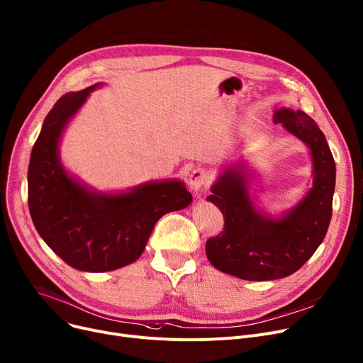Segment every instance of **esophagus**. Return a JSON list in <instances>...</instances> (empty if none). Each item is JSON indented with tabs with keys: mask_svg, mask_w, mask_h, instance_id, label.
I'll use <instances>...</instances> for the list:
<instances>
[{
	"mask_svg": "<svg viewBox=\"0 0 363 363\" xmlns=\"http://www.w3.org/2000/svg\"><path fill=\"white\" fill-rule=\"evenodd\" d=\"M208 179H210V177H208L206 169L197 167L189 175V188L194 192H199L203 189V186H206L208 184Z\"/></svg>",
	"mask_w": 363,
	"mask_h": 363,
	"instance_id": "obj_1",
	"label": "esophagus"
}]
</instances>
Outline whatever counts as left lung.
Here are the masks:
<instances>
[{
  "instance_id": "1",
  "label": "left lung",
  "mask_w": 363,
  "mask_h": 363,
  "mask_svg": "<svg viewBox=\"0 0 363 363\" xmlns=\"http://www.w3.org/2000/svg\"><path fill=\"white\" fill-rule=\"evenodd\" d=\"M273 123L306 144L312 160V186L280 216L258 210L245 162L226 164L207 197L220 208L225 228L206 244L208 261L226 274L264 281L298 272L325 238L335 186V163L317 123L303 111L279 108Z\"/></svg>"
}]
</instances>
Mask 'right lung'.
<instances>
[{
    "label": "right lung",
    "instance_id": "obj_1",
    "mask_svg": "<svg viewBox=\"0 0 363 363\" xmlns=\"http://www.w3.org/2000/svg\"><path fill=\"white\" fill-rule=\"evenodd\" d=\"M101 86L96 83L58 99L43 121L28 174L29 210L38 233L72 269L90 273L112 272L138 259L160 217L192 203L178 179L101 192L68 174L60 157L61 137Z\"/></svg>",
    "mask_w": 363,
    "mask_h": 363
}]
</instances>
